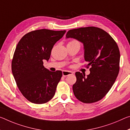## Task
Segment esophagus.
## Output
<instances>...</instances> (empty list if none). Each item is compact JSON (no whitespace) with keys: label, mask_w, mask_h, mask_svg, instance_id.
Returning <instances> with one entry per match:
<instances>
[{"label":"esophagus","mask_w":130,"mask_h":130,"mask_svg":"<svg viewBox=\"0 0 130 130\" xmlns=\"http://www.w3.org/2000/svg\"><path fill=\"white\" fill-rule=\"evenodd\" d=\"M73 73L72 72H71V71H64L62 72V75H63V76H64V77H66V76L71 75H72Z\"/></svg>","instance_id":"esophagus-1"}]
</instances>
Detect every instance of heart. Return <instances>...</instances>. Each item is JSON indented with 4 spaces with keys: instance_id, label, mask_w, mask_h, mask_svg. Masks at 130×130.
Here are the masks:
<instances>
[{
    "instance_id": "heart-1",
    "label": "heart",
    "mask_w": 130,
    "mask_h": 130,
    "mask_svg": "<svg viewBox=\"0 0 130 130\" xmlns=\"http://www.w3.org/2000/svg\"><path fill=\"white\" fill-rule=\"evenodd\" d=\"M71 43H79V44H80L79 42L76 40H73L70 41V42L68 43V44H71Z\"/></svg>"
}]
</instances>
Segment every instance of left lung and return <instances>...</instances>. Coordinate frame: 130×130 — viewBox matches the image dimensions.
I'll return each instance as SVG.
<instances>
[{
    "label": "left lung",
    "mask_w": 130,
    "mask_h": 130,
    "mask_svg": "<svg viewBox=\"0 0 130 130\" xmlns=\"http://www.w3.org/2000/svg\"><path fill=\"white\" fill-rule=\"evenodd\" d=\"M67 38L77 39L83 43L84 59L88 63L90 73L76 72L73 85L74 95L86 104L97 102L104 97L112 87L120 70V51L116 42L108 33L94 26L68 30Z\"/></svg>",
    "instance_id": "1"
}]
</instances>
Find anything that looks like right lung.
I'll return each instance as SVG.
<instances>
[{"mask_svg": "<svg viewBox=\"0 0 130 130\" xmlns=\"http://www.w3.org/2000/svg\"><path fill=\"white\" fill-rule=\"evenodd\" d=\"M65 32L46 29L33 30L25 35L17 45L12 73L20 91L30 102L45 104L54 96L62 72L50 71L43 66V60H48L55 43Z\"/></svg>", "mask_w": 130, "mask_h": 130, "instance_id": "add662e5", "label": "right lung"}]
</instances>
